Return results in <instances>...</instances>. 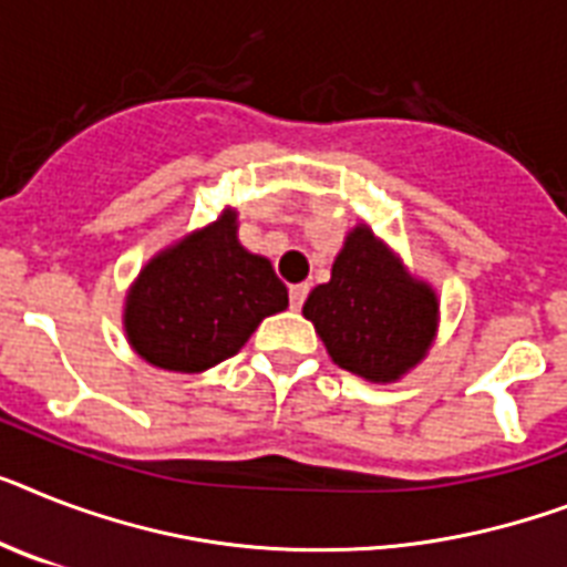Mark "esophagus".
<instances>
[{"mask_svg": "<svg viewBox=\"0 0 567 567\" xmlns=\"http://www.w3.org/2000/svg\"><path fill=\"white\" fill-rule=\"evenodd\" d=\"M307 292H310L307 284H292V287H289V303H292V310H301V303L307 301Z\"/></svg>", "mask_w": 567, "mask_h": 567, "instance_id": "34e87169", "label": "esophagus"}]
</instances>
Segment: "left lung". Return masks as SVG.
<instances>
[{"instance_id":"1","label":"left lung","mask_w":567,"mask_h":567,"mask_svg":"<svg viewBox=\"0 0 567 567\" xmlns=\"http://www.w3.org/2000/svg\"><path fill=\"white\" fill-rule=\"evenodd\" d=\"M303 316L339 368L391 382L425 357L437 327V298L359 226L336 257L330 280L310 292Z\"/></svg>"}]
</instances>
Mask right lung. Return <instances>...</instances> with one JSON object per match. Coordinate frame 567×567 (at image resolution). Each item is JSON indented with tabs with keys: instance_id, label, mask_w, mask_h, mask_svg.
<instances>
[{
	"instance_id": "obj_1",
	"label": "right lung",
	"mask_w": 567,
	"mask_h": 567,
	"mask_svg": "<svg viewBox=\"0 0 567 567\" xmlns=\"http://www.w3.org/2000/svg\"><path fill=\"white\" fill-rule=\"evenodd\" d=\"M237 214L153 257L126 298L130 344L156 368L199 373L231 359L266 316L287 310L272 264L237 243Z\"/></svg>"
}]
</instances>
